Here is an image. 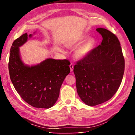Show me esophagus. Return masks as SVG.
Wrapping results in <instances>:
<instances>
[{
  "instance_id": "1",
  "label": "esophagus",
  "mask_w": 135,
  "mask_h": 135,
  "mask_svg": "<svg viewBox=\"0 0 135 135\" xmlns=\"http://www.w3.org/2000/svg\"><path fill=\"white\" fill-rule=\"evenodd\" d=\"M73 68H74V65L72 63H71V64L70 65V71H73Z\"/></svg>"
}]
</instances>
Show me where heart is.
<instances>
[{"label":"heart","instance_id":"obj_1","mask_svg":"<svg viewBox=\"0 0 135 135\" xmlns=\"http://www.w3.org/2000/svg\"><path fill=\"white\" fill-rule=\"evenodd\" d=\"M85 39H86V36L81 35L77 38L69 40L66 43V47L70 48H74L81 44L76 48L75 51L76 57L79 59H83L87 57L91 54L95 47V40L94 38H89L85 41L84 40Z\"/></svg>","mask_w":135,"mask_h":135}]
</instances>
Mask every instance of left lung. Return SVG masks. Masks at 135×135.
I'll return each instance as SVG.
<instances>
[{
  "instance_id": "8db88e82",
  "label": "left lung",
  "mask_w": 135,
  "mask_h": 135,
  "mask_svg": "<svg viewBox=\"0 0 135 135\" xmlns=\"http://www.w3.org/2000/svg\"><path fill=\"white\" fill-rule=\"evenodd\" d=\"M96 31L101 44L74 66L77 92L88 106H95L110 100L121 84L124 71V59L117 36L104 28Z\"/></svg>"
}]
</instances>
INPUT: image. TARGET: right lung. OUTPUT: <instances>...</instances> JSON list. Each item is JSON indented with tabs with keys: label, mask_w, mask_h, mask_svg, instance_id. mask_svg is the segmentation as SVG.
Returning a JSON list of instances; mask_svg holds the SVG:
<instances>
[{
	"label": "right lung",
	"mask_w": 135,
	"mask_h": 135,
	"mask_svg": "<svg viewBox=\"0 0 135 135\" xmlns=\"http://www.w3.org/2000/svg\"><path fill=\"white\" fill-rule=\"evenodd\" d=\"M27 40V34H23L12 45L8 63L10 78L16 91L27 104L48 109L58 99L61 85L70 71V62L68 60L48 59L35 66L25 65L20 57L19 47Z\"/></svg>",
	"instance_id": "obj_1"
}]
</instances>
